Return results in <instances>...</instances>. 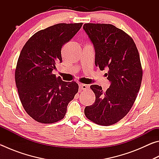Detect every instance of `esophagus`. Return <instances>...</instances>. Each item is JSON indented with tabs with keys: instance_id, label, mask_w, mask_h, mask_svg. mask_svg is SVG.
<instances>
[{
	"instance_id": "34e87169",
	"label": "esophagus",
	"mask_w": 159,
	"mask_h": 159,
	"mask_svg": "<svg viewBox=\"0 0 159 159\" xmlns=\"http://www.w3.org/2000/svg\"><path fill=\"white\" fill-rule=\"evenodd\" d=\"M88 88V85H85V84H80L79 85V89L80 90H85Z\"/></svg>"
}]
</instances>
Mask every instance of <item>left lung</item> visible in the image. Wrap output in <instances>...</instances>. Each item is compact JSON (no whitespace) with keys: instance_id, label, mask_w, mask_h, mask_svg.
<instances>
[{"instance_id":"left-lung-1","label":"left lung","mask_w":159,"mask_h":159,"mask_svg":"<svg viewBox=\"0 0 159 159\" xmlns=\"http://www.w3.org/2000/svg\"><path fill=\"white\" fill-rule=\"evenodd\" d=\"M83 28L93 44L96 66L107 70L104 76L111 83L104 93L101 86H90L95 101L85 107V115L97 124L111 125L129 112L140 88L142 70L138 48L130 36L112 25L88 23Z\"/></svg>"}]
</instances>
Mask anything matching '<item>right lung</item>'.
Masks as SVG:
<instances>
[{
    "label": "right lung",
    "mask_w": 159,
    "mask_h": 159,
    "mask_svg": "<svg viewBox=\"0 0 159 159\" xmlns=\"http://www.w3.org/2000/svg\"><path fill=\"white\" fill-rule=\"evenodd\" d=\"M83 23L57 24L34 34L21 50L15 70L19 96L26 112L36 121L53 123L64 117L79 90L74 81L52 74L62 61L61 50Z\"/></svg>",
    "instance_id": "add662e5"
}]
</instances>
